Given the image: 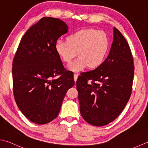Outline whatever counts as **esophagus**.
Returning a JSON list of instances; mask_svg holds the SVG:
<instances>
[{
    "instance_id": "34e87169",
    "label": "esophagus",
    "mask_w": 148,
    "mask_h": 148,
    "mask_svg": "<svg viewBox=\"0 0 148 148\" xmlns=\"http://www.w3.org/2000/svg\"><path fill=\"white\" fill-rule=\"evenodd\" d=\"M78 76H79V74H76V73H75V74H74V81H75V82H76V81H77Z\"/></svg>"
}]
</instances>
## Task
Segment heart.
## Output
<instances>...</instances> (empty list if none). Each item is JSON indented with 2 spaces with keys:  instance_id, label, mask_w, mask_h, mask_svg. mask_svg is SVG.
<instances>
[{
  "instance_id": "heart-1",
  "label": "heart",
  "mask_w": 148,
  "mask_h": 148,
  "mask_svg": "<svg viewBox=\"0 0 148 148\" xmlns=\"http://www.w3.org/2000/svg\"><path fill=\"white\" fill-rule=\"evenodd\" d=\"M110 49L107 34L95 29H83L70 34L67 40L60 39L55 49L60 59L70 63L78 54L79 57L69 65L72 71H79L87 66L99 67L105 62Z\"/></svg>"
}]
</instances>
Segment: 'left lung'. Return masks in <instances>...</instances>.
Here are the masks:
<instances>
[{
  "label": "left lung",
  "instance_id": "1",
  "mask_svg": "<svg viewBox=\"0 0 148 148\" xmlns=\"http://www.w3.org/2000/svg\"><path fill=\"white\" fill-rule=\"evenodd\" d=\"M134 58L126 40L114 27L108 57L99 67L81 74L76 82L80 113L88 123L103 126L116 119L131 96ZM89 80L91 84H88Z\"/></svg>",
  "mask_w": 148,
  "mask_h": 148
}]
</instances>
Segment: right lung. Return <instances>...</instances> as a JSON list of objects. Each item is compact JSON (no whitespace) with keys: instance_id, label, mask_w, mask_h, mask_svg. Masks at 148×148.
<instances>
[{"instance_id":"obj_1","label":"right lung","mask_w":148,"mask_h":148,"mask_svg":"<svg viewBox=\"0 0 148 148\" xmlns=\"http://www.w3.org/2000/svg\"><path fill=\"white\" fill-rule=\"evenodd\" d=\"M62 20L43 17L22 38L13 61V88L20 110L35 124L56 119L65 95L75 84L56 53L58 39L67 33ZM60 77L57 79L54 77Z\"/></svg>"}]
</instances>
